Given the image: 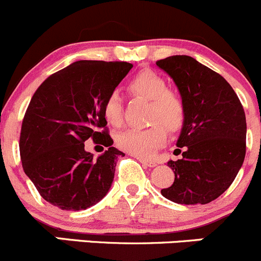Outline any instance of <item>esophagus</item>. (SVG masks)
Wrapping results in <instances>:
<instances>
[{
  "mask_svg": "<svg viewBox=\"0 0 261 261\" xmlns=\"http://www.w3.org/2000/svg\"><path fill=\"white\" fill-rule=\"evenodd\" d=\"M137 160H138L139 162H141L142 165H144V166H148V167H154L156 166V162L152 161V160H147V159H142V157H137Z\"/></svg>",
  "mask_w": 261,
  "mask_h": 261,
  "instance_id": "34e87169",
  "label": "esophagus"
}]
</instances>
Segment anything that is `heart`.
<instances>
[{"label": "heart", "instance_id": "obj_1", "mask_svg": "<svg viewBox=\"0 0 261 261\" xmlns=\"http://www.w3.org/2000/svg\"><path fill=\"white\" fill-rule=\"evenodd\" d=\"M130 95L149 100L147 123L142 129H127L118 134L117 144L138 157H149L166 141V130L176 133L187 118V105L181 95L167 89V82L156 72L143 69L127 82ZM105 119L113 127L123 123V101L117 91H112L102 105Z\"/></svg>", "mask_w": 261, "mask_h": 261}]
</instances>
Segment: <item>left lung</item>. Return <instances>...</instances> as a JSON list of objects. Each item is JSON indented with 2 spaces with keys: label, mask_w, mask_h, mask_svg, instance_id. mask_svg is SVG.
Returning a JSON list of instances; mask_svg holds the SVG:
<instances>
[{
  "label": "left lung",
  "mask_w": 261,
  "mask_h": 261,
  "mask_svg": "<svg viewBox=\"0 0 261 261\" xmlns=\"http://www.w3.org/2000/svg\"><path fill=\"white\" fill-rule=\"evenodd\" d=\"M172 77L187 105L176 146L181 153L167 165L175 180L161 194L177 204H207L233 182L246 154V117L231 85L189 56L156 62Z\"/></svg>",
  "instance_id": "obj_1"
}]
</instances>
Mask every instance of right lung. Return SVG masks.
<instances>
[{"label":"right lung","instance_id":"right-lung-1","mask_svg":"<svg viewBox=\"0 0 261 261\" xmlns=\"http://www.w3.org/2000/svg\"><path fill=\"white\" fill-rule=\"evenodd\" d=\"M132 67L74 62L44 80L33 95L20 132V157L25 174L50 204L81 211L107 195L117 159L124 153L112 147L102 105ZM90 138L108 147L97 159L84 151Z\"/></svg>","mask_w":261,"mask_h":261}]
</instances>
